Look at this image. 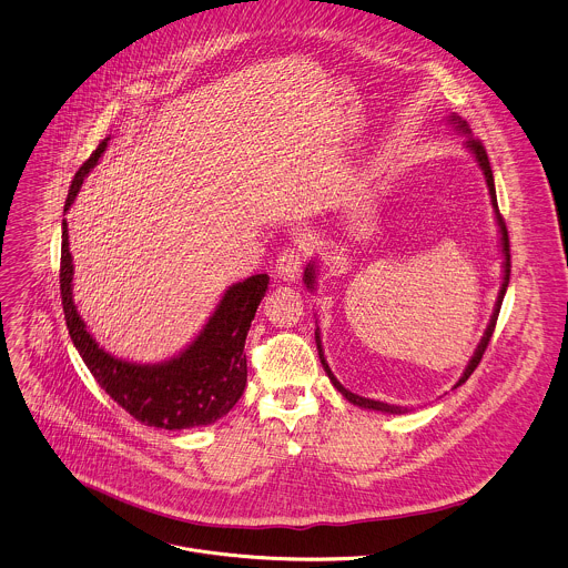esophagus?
<instances>
[{
    "instance_id": "34e87169",
    "label": "esophagus",
    "mask_w": 568,
    "mask_h": 568,
    "mask_svg": "<svg viewBox=\"0 0 568 568\" xmlns=\"http://www.w3.org/2000/svg\"><path fill=\"white\" fill-rule=\"evenodd\" d=\"M303 256L305 254L301 247H285L276 258V276L287 283L298 281L303 270Z\"/></svg>"
}]
</instances>
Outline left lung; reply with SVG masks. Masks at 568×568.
<instances>
[{
	"label": "left lung",
	"mask_w": 568,
	"mask_h": 568,
	"mask_svg": "<svg viewBox=\"0 0 568 568\" xmlns=\"http://www.w3.org/2000/svg\"><path fill=\"white\" fill-rule=\"evenodd\" d=\"M447 121H449V123H454V125H456V130H458V132H463V134L467 136L465 148L476 156V161H478V165H480V170H483V174H485V181H487V187H489V194H491V205H494V210H496V221H498V227H500V247H503V256H505V261H503V287H500V292H498V301H496V307H494L491 321H489V325H487V329H485V336H483V341L478 343V347H476V352H474V356H471L469 365L465 367V372H463L460 381L454 385V389H456V387H460L463 383H467V378L474 374V369H476V367H478V363L483 361V354H485V349H487V345H489V341H491V336H494V329H496V323H498V314H500V307H503V301H505L507 287H509V276H511V254H509V232H507V225H505L503 214H500V210H498L496 185H494V172H491V163H489L487 150L483 148V143H480L478 139H474V136H471V130H469L467 121H463L458 114H452ZM303 281H305V285H307L310 290H314V283H316V267H314V261L305 267V276H303ZM314 336H316V347H318V358H321V363H323V369L327 372V376H329L332 385H334V387H336V389H338V392H341V394H343L352 405L363 407V409H372V412H381V414H407V412H409L407 407H398V405H387V403H381V400L363 398V396L352 394L349 389H345V387L336 381V376L332 374V369H329V365H327V361H325L318 327H316V334H314Z\"/></svg>",
	"instance_id": "left-lung-1"
}]
</instances>
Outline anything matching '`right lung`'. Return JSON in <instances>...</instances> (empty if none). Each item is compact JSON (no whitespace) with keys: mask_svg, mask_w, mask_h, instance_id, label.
<instances>
[{"mask_svg":"<svg viewBox=\"0 0 568 568\" xmlns=\"http://www.w3.org/2000/svg\"><path fill=\"white\" fill-rule=\"evenodd\" d=\"M108 141L110 136L77 170L68 190L65 212L74 203L83 179L105 152ZM72 274L68 223L63 221L59 287L68 334L101 389L132 418L148 427L176 432L212 425L239 403L247 383L243 347L254 314L267 292V274H254L227 287L199 336L183 352L170 361L148 365L116 358L99 347L72 301Z\"/></svg>","mask_w":568,"mask_h":568,"instance_id":"1","label":"right lung"}]
</instances>
